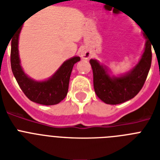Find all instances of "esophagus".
Returning <instances> with one entry per match:
<instances>
[{
	"mask_svg": "<svg viewBox=\"0 0 160 160\" xmlns=\"http://www.w3.org/2000/svg\"><path fill=\"white\" fill-rule=\"evenodd\" d=\"M80 55L82 58L84 59H88V58H90L91 53L88 52V50H87L86 48H82L81 51H80Z\"/></svg>",
	"mask_w": 160,
	"mask_h": 160,
	"instance_id": "obj_1",
	"label": "esophagus"
}]
</instances>
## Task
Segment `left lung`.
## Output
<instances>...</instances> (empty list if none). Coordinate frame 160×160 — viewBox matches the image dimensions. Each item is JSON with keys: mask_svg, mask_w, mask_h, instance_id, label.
<instances>
[{"mask_svg": "<svg viewBox=\"0 0 160 160\" xmlns=\"http://www.w3.org/2000/svg\"><path fill=\"white\" fill-rule=\"evenodd\" d=\"M146 39L140 61L129 72L121 76H111L107 68L97 59H91L93 72V86L98 98L107 104H121L135 98L143 88L151 66V41Z\"/></svg>", "mask_w": 160, "mask_h": 160, "instance_id": "8db88e82", "label": "left lung"}]
</instances>
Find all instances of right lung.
<instances>
[{
  "mask_svg": "<svg viewBox=\"0 0 160 160\" xmlns=\"http://www.w3.org/2000/svg\"><path fill=\"white\" fill-rule=\"evenodd\" d=\"M21 28L11 40V64L14 76L23 92L30 101L45 106L58 104L67 96L72 68L77 62L80 61V57L74 56L66 60L47 80H34L25 73L20 65L18 44Z\"/></svg>",
  "mask_w": 160,
  "mask_h": 160,
  "instance_id": "1",
  "label": "right lung"
}]
</instances>
